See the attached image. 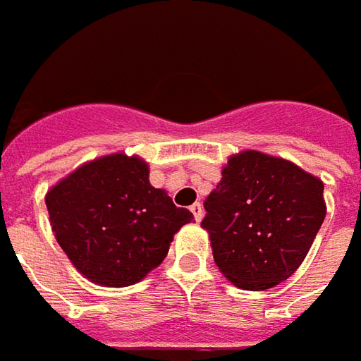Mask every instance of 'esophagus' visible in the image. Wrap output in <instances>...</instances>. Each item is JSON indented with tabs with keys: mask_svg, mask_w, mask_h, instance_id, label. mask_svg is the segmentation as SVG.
<instances>
[{
	"mask_svg": "<svg viewBox=\"0 0 361 361\" xmlns=\"http://www.w3.org/2000/svg\"><path fill=\"white\" fill-rule=\"evenodd\" d=\"M190 210H192V214H194V218L200 222V220H202V216H204V206H202L200 202H196Z\"/></svg>",
	"mask_w": 361,
	"mask_h": 361,
	"instance_id": "esophagus-1",
	"label": "esophagus"
}]
</instances>
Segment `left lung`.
<instances>
[{
    "mask_svg": "<svg viewBox=\"0 0 361 361\" xmlns=\"http://www.w3.org/2000/svg\"><path fill=\"white\" fill-rule=\"evenodd\" d=\"M202 226L230 283L264 290L299 269L325 218L322 180L259 151L230 157Z\"/></svg>",
    "mask_w": 361,
    "mask_h": 361,
    "instance_id": "left-lung-1",
    "label": "left lung"
}]
</instances>
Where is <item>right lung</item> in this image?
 <instances>
[{
    "label": "right lung",
    "instance_id": "right-lung-1",
    "mask_svg": "<svg viewBox=\"0 0 361 361\" xmlns=\"http://www.w3.org/2000/svg\"><path fill=\"white\" fill-rule=\"evenodd\" d=\"M54 236L97 285L127 287L167 257L173 234L194 220L149 183L147 164L123 153L72 171L46 196Z\"/></svg>",
    "mask_w": 361,
    "mask_h": 361
}]
</instances>
